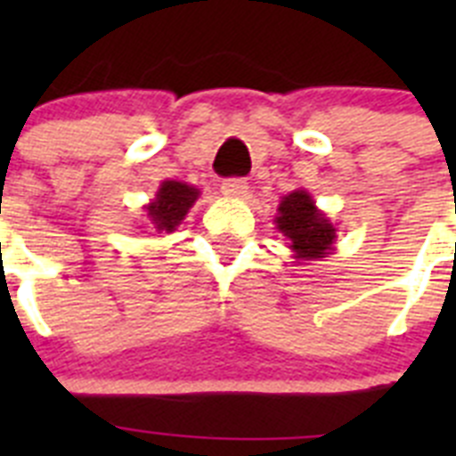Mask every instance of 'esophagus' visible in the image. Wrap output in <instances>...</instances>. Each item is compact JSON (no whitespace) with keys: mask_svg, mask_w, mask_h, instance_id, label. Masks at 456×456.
<instances>
[{"mask_svg":"<svg viewBox=\"0 0 456 456\" xmlns=\"http://www.w3.org/2000/svg\"><path fill=\"white\" fill-rule=\"evenodd\" d=\"M221 191L225 196H231V199H241V196H247L248 183L244 178H225L221 183Z\"/></svg>","mask_w":456,"mask_h":456,"instance_id":"esophagus-1","label":"esophagus"}]
</instances>
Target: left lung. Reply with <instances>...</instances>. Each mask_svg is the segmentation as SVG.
<instances>
[{
	"mask_svg": "<svg viewBox=\"0 0 456 456\" xmlns=\"http://www.w3.org/2000/svg\"><path fill=\"white\" fill-rule=\"evenodd\" d=\"M276 228L289 240L297 260H320L333 251L336 228L304 189H297L281 200Z\"/></svg>",
	"mask_w": 456,
	"mask_h": 456,
	"instance_id": "obj_1",
	"label": "left lung"
}]
</instances>
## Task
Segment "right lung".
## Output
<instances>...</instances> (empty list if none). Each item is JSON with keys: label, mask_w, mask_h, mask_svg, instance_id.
Listing matches in <instances>:
<instances>
[{"label": "right lung", "mask_w": 456, "mask_h": 456, "mask_svg": "<svg viewBox=\"0 0 456 456\" xmlns=\"http://www.w3.org/2000/svg\"><path fill=\"white\" fill-rule=\"evenodd\" d=\"M199 189L178 180H164L155 200L146 205L148 219L157 231L173 232L180 225V221L187 216L189 208L199 199Z\"/></svg>", "instance_id": "obj_1"}]
</instances>
